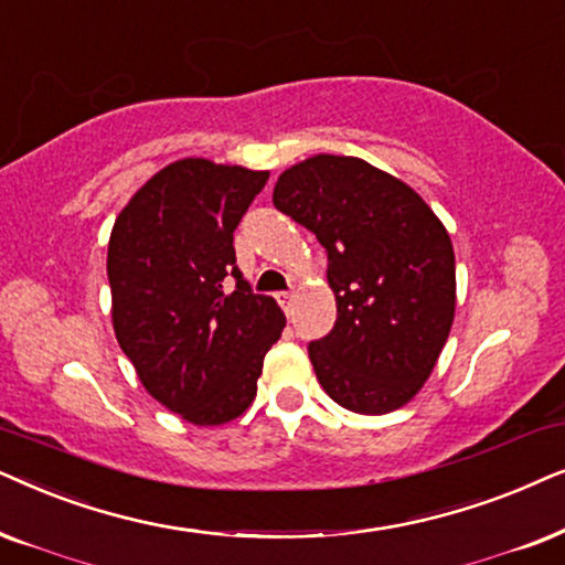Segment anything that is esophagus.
<instances>
[{
    "instance_id": "obj_1",
    "label": "esophagus",
    "mask_w": 565,
    "mask_h": 565,
    "mask_svg": "<svg viewBox=\"0 0 565 565\" xmlns=\"http://www.w3.org/2000/svg\"><path fill=\"white\" fill-rule=\"evenodd\" d=\"M278 305H281V310L291 315V307H295V291H281V295H276Z\"/></svg>"
}]
</instances>
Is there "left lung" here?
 Listing matches in <instances>:
<instances>
[{
	"label": "left lung",
	"mask_w": 565,
	"mask_h": 565,
	"mask_svg": "<svg viewBox=\"0 0 565 565\" xmlns=\"http://www.w3.org/2000/svg\"><path fill=\"white\" fill-rule=\"evenodd\" d=\"M274 206L318 237L333 330L307 345L338 405L382 416L416 397L455 320V250L403 180L359 157L315 154L278 175Z\"/></svg>",
	"instance_id": "1"
}]
</instances>
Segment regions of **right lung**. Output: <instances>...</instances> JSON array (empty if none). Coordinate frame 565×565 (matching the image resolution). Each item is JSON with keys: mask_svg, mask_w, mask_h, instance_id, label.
I'll return each instance as SVG.
<instances>
[{"mask_svg": "<svg viewBox=\"0 0 565 565\" xmlns=\"http://www.w3.org/2000/svg\"><path fill=\"white\" fill-rule=\"evenodd\" d=\"M266 180V170L188 157L149 178L113 224L118 345L147 393L195 426L243 416L287 326L274 297L253 295L232 245Z\"/></svg>", "mask_w": 565, "mask_h": 565, "instance_id": "obj_1", "label": "right lung"}]
</instances>
